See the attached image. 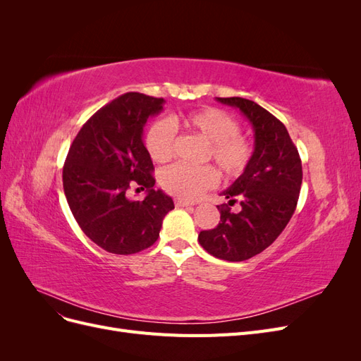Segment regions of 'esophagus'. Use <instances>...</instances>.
I'll return each instance as SVG.
<instances>
[{
  "label": "esophagus",
  "instance_id": "obj_1",
  "mask_svg": "<svg viewBox=\"0 0 361 361\" xmlns=\"http://www.w3.org/2000/svg\"><path fill=\"white\" fill-rule=\"evenodd\" d=\"M174 203H176L178 207H188V206H192V204H194L192 202L183 200V199H176V200H174Z\"/></svg>",
  "mask_w": 361,
  "mask_h": 361
}]
</instances>
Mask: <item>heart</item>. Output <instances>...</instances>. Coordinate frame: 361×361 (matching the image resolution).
<instances>
[{"label": "heart", "mask_w": 361, "mask_h": 361, "mask_svg": "<svg viewBox=\"0 0 361 361\" xmlns=\"http://www.w3.org/2000/svg\"><path fill=\"white\" fill-rule=\"evenodd\" d=\"M176 125L185 133L206 141L203 161H214L226 179H238L250 167L255 147L251 141L239 134V123L226 111L215 106H204L182 114ZM145 146L155 162L171 159L176 147V135L166 120H157L145 135ZM216 182V173L211 166L190 167L174 164L159 173L161 187L169 194L183 200H192Z\"/></svg>", "instance_id": "b5f03b06"}]
</instances>
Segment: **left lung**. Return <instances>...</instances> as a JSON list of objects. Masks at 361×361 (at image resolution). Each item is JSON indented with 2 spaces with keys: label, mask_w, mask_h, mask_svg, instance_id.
<instances>
[{
  "label": "left lung",
  "mask_w": 361,
  "mask_h": 361,
  "mask_svg": "<svg viewBox=\"0 0 361 361\" xmlns=\"http://www.w3.org/2000/svg\"><path fill=\"white\" fill-rule=\"evenodd\" d=\"M236 106L255 130V154L250 167L221 194L228 203L216 206L220 223L199 233L207 253L228 262H243L262 253L285 231L297 207L302 167L298 149L286 126L265 108L244 97H216ZM238 201L235 214L230 206Z\"/></svg>",
  "instance_id": "obj_1"
}]
</instances>
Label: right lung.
<instances>
[{
	"instance_id": "obj_1",
	"label": "right lung",
	"mask_w": 361,
	"mask_h": 361,
	"mask_svg": "<svg viewBox=\"0 0 361 361\" xmlns=\"http://www.w3.org/2000/svg\"><path fill=\"white\" fill-rule=\"evenodd\" d=\"M162 97L129 92L97 110L80 129L63 167V188L81 231L113 255H134L157 243L164 216L174 203L154 190V164L143 128L159 114ZM147 188L129 201L130 186ZM138 190V188H137Z\"/></svg>"
}]
</instances>
